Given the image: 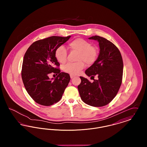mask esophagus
Segmentation results:
<instances>
[{
	"mask_svg": "<svg viewBox=\"0 0 147 147\" xmlns=\"http://www.w3.org/2000/svg\"><path fill=\"white\" fill-rule=\"evenodd\" d=\"M70 78H71V79H72V78H73L74 77H75V76H73V75H70Z\"/></svg>",
	"mask_w": 147,
	"mask_h": 147,
	"instance_id": "esophagus-1",
	"label": "esophagus"
}]
</instances>
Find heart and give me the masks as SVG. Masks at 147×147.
Returning <instances> with one entry per match:
<instances>
[{"label": "heart", "mask_w": 147, "mask_h": 147, "mask_svg": "<svg viewBox=\"0 0 147 147\" xmlns=\"http://www.w3.org/2000/svg\"><path fill=\"white\" fill-rule=\"evenodd\" d=\"M68 46L71 50L78 52L76 63H68L63 66L64 71L70 75L79 74L85 67L84 62L90 65L94 63L98 56L97 49L91 46V43L83 38H77L69 43ZM55 56L58 62L64 63L67 61V51L63 46L56 49Z\"/></svg>", "instance_id": "b5f03b06"}]
</instances>
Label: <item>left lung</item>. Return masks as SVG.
<instances>
[{
  "label": "left lung",
  "instance_id": "8db88e82",
  "mask_svg": "<svg viewBox=\"0 0 147 147\" xmlns=\"http://www.w3.org/2000/svg\"><path fill=\"white\" fill-rule=\"evenodd\" d=\"M98 42L99 55L96 61L85 70L91 83L86 78L80 77L81 83L78 86L83 101L94 107L107 105L116 96L122 83L123 64L117 47L104 37L95 36L89 38ZM98 76V80L94 77Z\"/></svg>",
  "mask_w": 147,
  "mask_h": 147
}]
</instances>
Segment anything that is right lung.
<instances>
[{
    "label": "right lung",
    "mask_w": 147,
    "mask_h": 147,
    "mask_svg": "<svg viewBox=\"0 0 147 147\" xmlns=\"http://www.w3.org/2000/svg\"><path fill=\"white\" fill-rule=\"evenodd\" d=\"M51 36L34 42L26 51L22 62L21 77L29 95L36 102L51 106L58 102L70 81L69 74L61 72L55 56L56 49L70 38ZM57 76L49 79V74Z\"/></svg>",
    "instance_id": "1"
}]
</instances>
